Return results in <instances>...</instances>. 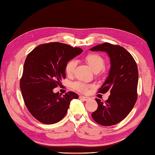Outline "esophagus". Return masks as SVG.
<instances>
[{
    "instance_id": "1",
    "label": "esophagus",
    "mask_w": 155,
    "mask_h": 155,
    "mask_svg": "<svg viewBox=\"0 0 155 155\" xmlns=\"http://www.w3.org/2000/svg\"><path fill=\"white\" fill-rule=\"evenodd\" d=\"M80 98L81 99H83L84 101H88V100H90V98L89 97H87V96H80Z\"/></svg>"
}]
</instances>
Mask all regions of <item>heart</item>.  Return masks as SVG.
<instances>
[{"label": "heart", "mask_w": 155, "mask_h": 155, "mask_svg": "<svg viewBox=\"0 0 155 155\" xmlns=\"http://www.w3.org/2000/svg\"><path fill=\"white\" fill-rule=\"evenodd\" d=\"M85 61L94 73H98L104 67V59L102 56L97 53L88 54L85 57ZM76 66L77 62L74 60L69 61L66 64L65 73L68 76H71L74 73ZM73 86L75 89L81 92H86L88 88L87 84L81 82H75Z\"/></svg>", "instance_id": "b5f03b06"}]
</instances>
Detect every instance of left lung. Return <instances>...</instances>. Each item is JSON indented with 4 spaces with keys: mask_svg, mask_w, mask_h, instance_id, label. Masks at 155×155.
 I'll use <instances>...</instances> for the list:
<instances>
[{
    "mask_svg": "<svg viewBox=\"0 0 155 155\" xmlns=\"http://www.w3.org/2000/svg\"><path fill=\"white\" fill-rule=\"evenodd\" d=\"M92 51L106 52L110 60L108 76L99 91L110 92L105 102L96 98L98 108L92 114L94 120L104 126L120 123L132 110L137 98L139 73L134 57L120 45L104 43L90 49Z\"/></svg>",
    "mask_w": 155,
    "mask_h": 155,
    "instance_id": "1",
    "label": "left lung"
}]
</instances>
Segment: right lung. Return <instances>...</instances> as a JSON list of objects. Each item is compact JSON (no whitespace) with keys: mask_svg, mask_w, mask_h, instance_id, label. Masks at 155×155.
Masks as SVG:
<instances>
[{"mask_svg":"<svg viewBox=\"0 0 155 155\" xmlns=\"http://www.w3.org/2000/svg\"><path fill=\"white\" fill-rule=\"evenodd\" d=\"M82 52L59 42L37 46L28 54L24 64L20 89L28 111L36 120L53 124L65 116L71 101L78 98L73 92L63 97L53 90L65 78L66 64Z\"/></svg>","mask_w":155,"mask_h":155,"instance_id":"right-lung-1","label":"right lung"}]
</instances>
